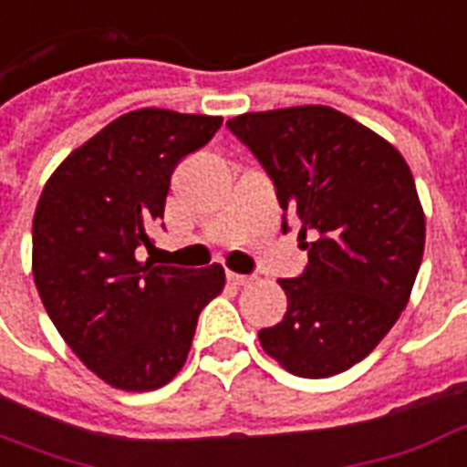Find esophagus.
<instances>
[{
    "label": "esophagus",
    "instance_id": "esophagus-1",
    "mask_svg": "<svg viewBox=\"0 0 467 467\" xmlns=\"http://www.w3.org/2000/svg\"><path fill=\"white\" fill-rule=\"evenodd\" d=\"M227 282L233 286H247L252 282V277L247 275H234V272H227Z\"/></svg>",
    "mask_w": 467,
    "mask_h": 467
}]
</instances>
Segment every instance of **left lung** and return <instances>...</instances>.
Returning a JSON list of instances; mask_svg holds the SVG:
<instances>
[{"mask_svg": "<svg viewBox=\"0 0 467 467\" xmlns=\"http://www.w3.org/2000/svg\"><path fill=\"white\" fill-rule=\"evenodd\" d=\"M227 128L267 171L282 210L295 213L309 254L299 277L279 279L286 314L260 331L262 348L302 379L341 374L409 304L426 244L410 168L389 140L329 106L243 113Z\"/></svg>", "mask_w": 467, "mask_h": 467, "instance_id": "left-lung-1", "label": "left lung"}]
</instances>
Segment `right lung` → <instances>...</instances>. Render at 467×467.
I'll list each match as a JSON object with an SVG mask.
<instances>
[{"label": "right lung", "mask_w": 467, "mask_h": 467, "mask_svg": "<svg viewBox=\"0 0 467 467\" xmlns=\"http://www.w3.org/2000/svg\"><path fill=\"white\" fill-rule=\"evenodd\" d=\"M220 126V116L130 110L44 185L31 227L34 282L71 351L113 389L153 391L171 381L202 306L223 292L220 265L138 262L163 217L172 171Z\"/></svg>", "instance_id": "right-lung-1"}]
</instances>
